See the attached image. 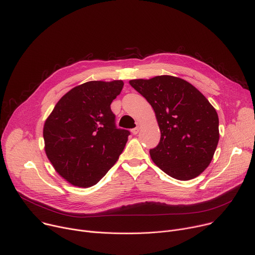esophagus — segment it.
I'll return each mask as SVG.
<instances>
[{
    "mask_svg": "<svg viewBox=\"0 0 255 255\" xmlns=\"http://www.w3.org/2000/svg\"><path fill=\"white\" fill-rule=\"evenodd\" d=\"M139 130H140V127H139V126H137L136 128L131 129V132H132L133 134H137V133L139 132Z\"/></svg>",
    "mask_w": 255,
    "mask_h": 255,
    "instance_id": "esophagus-1",
    "label": "esophagus"
}]
</instances>
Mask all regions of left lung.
Returning a JSON list of instances; mask_svg holds the SVG:
<instances>
[{"label": "left lung", "mask_w": 255, "mask_h": 255, "mask_svg": "<svg viewBox=\"0 0 255 255\" xmlns=\"http://www.w3.org/2000/svg\"><path fill=\"white\" fill-rule=\"evenodd\" d=\"M129 84L156 116L160 141L150 149L153 162L178 180L198 177L210 164L219 141L214 107L192 84L169 75L133 79Z\"/></svg>", "instance_id": "left-lung-1"}]
</instances>
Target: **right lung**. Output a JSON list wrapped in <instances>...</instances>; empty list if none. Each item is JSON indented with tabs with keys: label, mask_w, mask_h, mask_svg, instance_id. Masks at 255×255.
Wrapping results in <instances>:
<instances>
[{
	"label": "right lung",
	"mask_w": 255,
	"mask_h": 255,
	"mask_svg": "<svg viewBox=\"0 0 255 255\" xmlns=\"http://www.w3.org/2000/svg\"><path fill=\"white\" fill-rule=\"evenodd\" d=\"M123 87V80L75 86L45 122V152L54 170L72 185L97 184L124 151L129 131L116 128L110 108Z\"/></svg>",
	"instance_id": "obj_1"
}]
</instances>
